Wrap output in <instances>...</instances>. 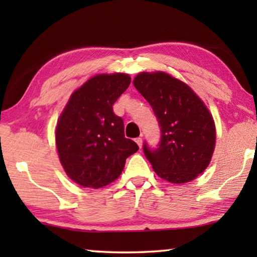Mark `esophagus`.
I'll list each match as a JSON object with an SVG mask.
<instances>
[{"mask_svg":"<svg viewBox=\"0 0 257 257\" xmlns=\"http://www.w3.org/2000/svg\"><path fill=\"white\" fill-rule=\"evenodd\" d=\"M135 141H136L137 145L139 146V149H142V145H143V139H142V137H138V138L135 139Z\"/></svg>","mask_w":257,"mask_h":257,"instance_id":"esophagus-1","label":"esophagus"}]
</instances>
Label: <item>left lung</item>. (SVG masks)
<instances>
[{
    "label": "left lung",
    "mask_w": 257,
    "mask_h": 257,
    "mask_svg": "<svg viewBox=\"0 0 257 257\" xmlns=\"http://www.w3.org/2000/svg\"><path fill=\"white\" fill-rule=\"evenodd\" d=\"M134 86L159 121L161 139L143 151L156 175L173 184L194 180L210 164L215 146V125L205 104L188 85L165 72H142Z\"/></svg>",
    "instance_id": "8db88e82"
}]
</instances>
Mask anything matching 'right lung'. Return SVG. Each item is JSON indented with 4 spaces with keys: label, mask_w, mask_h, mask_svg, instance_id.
Segmentation results:
<instances>
[{
    "label": "right lung",
    "mask_w": 257,
    "mask_h": 257,
    "mask_svg": "<svg viewBox=\"0 0 257 257\" xmlns=\"http://www.w3.org/2000/svg\"><path fill=\"white\" fill-rule=\"evenodd\" d=\"M129 85L125 73L94 76L72 93L60 115L55 133L60 162L78 185H108L121 175L128 156L139 150L124 137L123 120L112 107Z\"/></svg>",
    "instance_id": "right-lung-1"
}]
</instances>
